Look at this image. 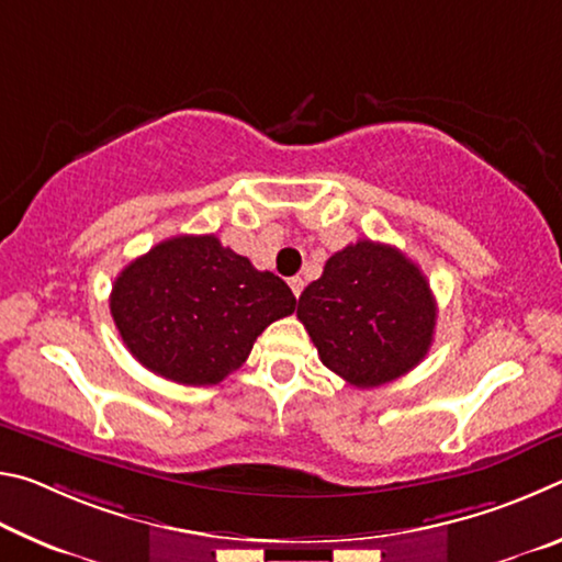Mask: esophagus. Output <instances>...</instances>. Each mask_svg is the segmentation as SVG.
<instances>
[{"label": "esophagus", "mask_w": 562, "mask_h": 562, "mask_svg": "<svg viewBox=\"0 0 562 562\" xmlns=\"http://www.w3.org/2000/svg\"><path fill=\"white\" fill-rule=\"evenodd\" d=\"M290 288H292L294 297H300L302 290H304V280L302 278H290Z\"/></svg>", "instance_id": "1"}]
</instances>
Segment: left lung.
Masks as SVG:
<instances>
[{
	"mask_svg": "<svg viewBox=\"0 0 562 562\" xmlns=\"http://www.w3.org/2000/svg\"><path fill=\"white\" fill-rule=\"evenodd\" d=\"M297 317L322 364L357 389L404 376L426 357L436 300L424 272L392 245L359 240L304 288Z\"/></svg>",
	"mask_w": 562,
	"mask_h": 562,
	"instance_id": "1",
	"label": "left lung"
}]
</instances>
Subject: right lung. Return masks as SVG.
I'll return each mask as SVG.
<instances>
[{
	"mask_svg": "<svg viewBox=\"0 0 562 562\" xmlns=\"http://www.w3.org/2000/svg\"><path fill=\"white\" fill-rule=\"evenodd\" d=\"M294 304L278 274L255 270L215 235L158 243L128 262L111 290V317L131 355L188 386L223 382Z\"/></svg>",
	"mask_w": 562,
	"mask_h": 562,
	"instance_id": "1",
	"label": "right lung"
}]
</instances>
